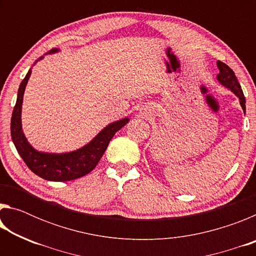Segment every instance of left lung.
I'll return each mask as SVG.
<instances>
[{"label":"left lung","mask_w":256,"mask_h":256,"mask_svg":"<svg viewBox=\"0 0 256 256\" xmlns=\"http://www.w3.org/2000/svg\"><path fill=\"white\" fill-rule=\"evenodd\" d=\"M216 66L219 68V73L216 76V80H218L220 84L226 86V88L230 89L232 92L236 94V96L240 98V104L242 108V110H246L245 106V97L244 94H242V90L240 88V82H238L237 78L235 76V72H234L230 68H229L227 64L224 62H220V60H216Z\"/></svg>","instance_id":"left-lung-1"}]
</instances>
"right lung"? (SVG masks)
I'll return each mask as SVG.
<instances>
[{"mask_svg": "<svg viewBox=\"0 0 256 256\" xmlns=\"http://www.w3.org/2000/svg\"><path fill=\"white\" fill-rule=\"evenodd\" d=\"M56 52H58V48L52 50L48 53H56ZM42 58L44 56L38 58V60ZM30 74H32V70L28 71L27 76L20 84L18 97H16V102L11 118V138L16 151L29 170L46 180L66 182L80 178L89 174L97 166L112 138L128 122L130 118H125L107 125L89 144L76 151L66 154H48L37 151L32 148V144H29L21 126V108H22L24 94Z\"/></svg>", "mask_w": 256, "mask_h": 256, "instance_id": "right-lung-1", "label": "right lung"}]
</instances>
